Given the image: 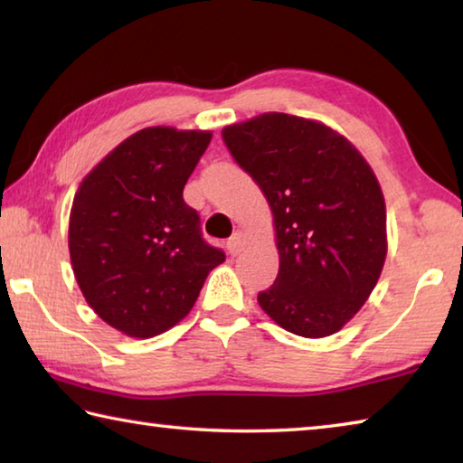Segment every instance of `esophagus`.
I'll return each mask as SVG.
<instances>
[{"label":"esophagus","mask_w":463,"mask_h":463,"mask_svg":"<svg viewBox=\"0 0 463 463\" xmlns=\"http://www.w3.org/2000/svg\"><path fill=\"white\" fill-rule=\"evenodd\" d=\"M247 245H249V237L242 231H239V232L232 234L229 242H226V249H229L231 255H239Z\"/></svg>","instance_id":"34e87169"}]
</instances>
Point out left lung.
<instances>
[{"mask_svg":"<svg viewBox=\"0 0 463 463\" xmlns=\"http://www.w3.org/2000/svg\"><path fill=\"white\" fill-rule=\"evenodd\" d=\"M269 202L279 253L257 302L286 331L320 339L364 307L386 261V202L370 163L323 122L281 112L222 128Z\"/></svg>","mask_w":463,"mask_h":463,"instance_id":"1","label":"left lung"}]
</instances>
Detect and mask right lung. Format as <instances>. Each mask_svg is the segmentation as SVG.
Wrapping results in <instances>:
<instances>
[{
  "instance_id": "add662e5",
  "label": "right lung",
  "mask_w": 463,
  "mask_h": 463,
  "mask_svg": "<svg viewBox=\"0 0 463 463\" xmlns=\"http://www.w3.org/2000/svg\"><path fill=\"white\" fill-rule=\"evenodd\" d=\"M210 130L148 127L83 177L69 216V255L93 312L135 339L165 333L226 257L202 239L184 202Z\"/></svg>"
}]
</instances>
